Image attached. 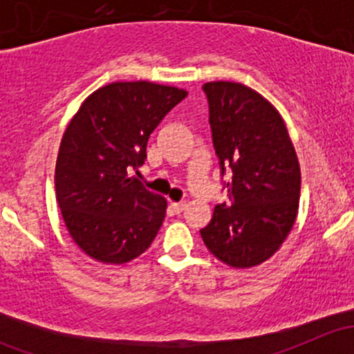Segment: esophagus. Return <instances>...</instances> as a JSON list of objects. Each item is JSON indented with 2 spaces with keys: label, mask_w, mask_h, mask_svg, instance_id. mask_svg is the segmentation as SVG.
<instances>
[{
  "label": "esophagus",
  "mask_w": 354,
  "mask_h": 354,
  "mask_svg": "<svg viewBox=\"0 0 354 354\" xmlns=\"http://www.w3.org/2000/svg\"><path fill=\"white\" fill-rule=\"evenodd\" d=\"M171 207L174 209V212L181 214L185 209H187V202H171Z\"/></svg>",
  "instance_id": "1"
}]
</instances>
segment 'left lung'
I'll use <instances>...</instances> for the list:
<instances>
[{
  "label": "left lung",
  "mask_w": 354,
  "mask_h": 354,
  "mask_svg": "<svg viewBox=\"0 0 354 354\" xmlns=\"http://www.w3.org/2000/svg\"><path fill=\"white\" fill-rule=\"evenodd\" d=\"M210 128L230 203L214 207L200 230L216 259L234 269L269 260L292 230L299 205L301 173L295 145L279 111L238 82H207Z\"/></svg>",
  "instance_id": "8db88e82"
}]
</instances>
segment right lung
Wrapping results in <instances>:
<instances>
[{
	"instance_id": "right-lung-1",
	"label": "right lung",
	"mask_w": 354,
	"mask_h": 354,
	"mask_svg": "<svg viewBox=\"0 0 354 354\" xmlns=\"http://www.w3.org/2000/svg\"><path fill=\"white\" fill-rule=\"evenodd\" d=\"M188 92L154 82H113L68 123L56 159V200L71 240L91 259L120 266L154 241L167 202L130 176L149 137Z\"/></svg>"
}]
</instances>
